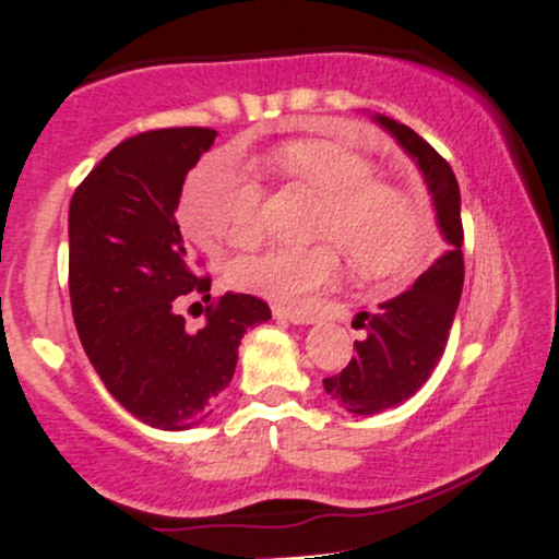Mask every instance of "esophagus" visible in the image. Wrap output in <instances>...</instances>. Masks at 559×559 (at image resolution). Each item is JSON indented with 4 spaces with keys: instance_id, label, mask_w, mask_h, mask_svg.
<instances>
[{
    "instance_id": "1",
    "label": "esophagus",
    "mask_w": 559,
    "mask_h": 559,
    "mask_svg": "<svg viewBox=\"0 0 559 559\" xmlns=\"http://www.w3.org/2000/svg\"><path fill=\"white\" fill-rule=\"evenodd\" d=\"M272 311H274V317H277V319H287V321H293V324H313V321H317V317H313V313L298 311V308L274 306Z\"/></svg>"
}]
</instances>
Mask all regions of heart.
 <instances>
[{"label": "heart", "instance_id": "b5f03b06", "mask_svg": "<svg viewBox=\"0 0 559 559\" xmlns=\"http://www.w3.org/2000/svg\"><path fill=\"white\" fill-rule=\"evenodd\" d=\"M282 175L321 195L313 246H266L240 255L229 277L242 290L287 306H308L337 280L343 253L366 274H392L408 266L421 240L416 201L395 182L377 180L371 156L326 141L300 138L274 151ZM264 186L233 151L201 159L182 190L180 219L201 246H248L261 229Z\"/></svg>", "mask_w": 559, "mask_h": 559}]
</instances>
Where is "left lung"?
Wrapping results in <instances>:
<instances>
[{
    "instance_id": "8db88e82",
    "label": "left lung",
    "mask_w": 559,
    "mask_h": 559,
    "mask_svg": "<svg viewBox=\"0 0 559 559\" xmlns=\"http://www.w3.org/2000/svg\"><path fill=\"white\" fill-rule=\"evenodd\" d=\"M377 122L390 130L421 167L435 199L444 253L413 282L411 290L386 300L377 313H360V326L369 334L360 343L356 340L350 364L324 379L326 395L358 416L395 408L421 390L448 345L465 274L461 188L455 173L408 124L390 117H377Z\"/></svg>"
}]
</instances>
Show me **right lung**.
<instances>
[{"label":"right lung","mask_w":559,"mask_h":559,"mask_svg":"<svg viewBox=\"0 0 559 559\" xmlns=\"http://www.w3.org/2000/svg\"><path fill=\"white\" fill-rule=\"evenodd\" d=\"M214 135L162 128L128 138L70 201V304L85 356L124 411L167 431L216 408L242 334L272 319L255 295L212 300V277L195 272L177 227L182 182ZM193 297L210 304L201 331L181 319Z\"/></svg>","instance_id":"add662e5"}]
</instances>
